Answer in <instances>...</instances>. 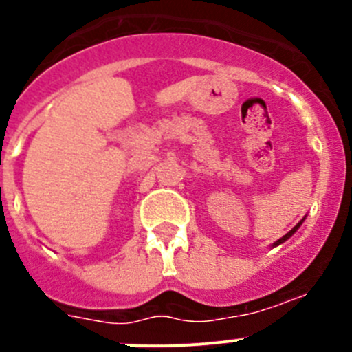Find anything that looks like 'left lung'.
<instances>
[{
    "label": "left lung",
    "mask_w": 352,
    "mask_h": 352,
    "mask_svg": "<svg viewBox=\"0 0 352 352\" xmlns=\"http://www.w3.org/2000/svg\"><path fill=\"white\" fill-rule=\"evenodd\" d=\"M302 221H305V218H302V220H301V221H299V223H298V225H296V227H294V228H292V230H291V232H287V234H285V235H284V237H280V239H278V241H275V242H274V248H275V245H278V244H282V242H285V241H287V239H289V237H292V235H294V234H296V230H298V228H299V227H301V225H302Z\"/></svg>",
    "instance_id": "left-lung-1"
}]
</instances>
